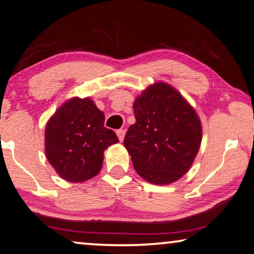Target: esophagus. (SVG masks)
Here are the masks:
<instances>
[{
    "label": "esophagus",
    "mask_w": 254,
    "mask_h": 254,
    "mask_svg": "<svg viewBox=\"0 0 254 254\" xmlns=\"http://www.w3.org/2000/svg\"><path fill=\"white\" fill-rule=\"evenodd\" d=\"M116 133H117V137H119V140L123 141L124 135H126V130H123V128H120V130L116 131Z\"/></svg>",
    "instance_id": "obj_1"
}]
</instances>
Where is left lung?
<instances>
[{
  "label": "left lung",
  "mask_w": 254,
  "mask_h": 254,
  "mask_svg": "<svg viewBox=\"0 0 254 254\" xmlns=\"http://www.w3.org/2000/svg\"><path fill=\"white\" fill-rule=\"evenodd\" d=\"M135 123L124 146L139 176L149 183H174L187 174L201 144V123L180 92L166 83L151 85L135 98Z\"/></svg>",
  "instance_id": "1"
}]
</instances>
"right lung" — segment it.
<instances>
[{
  "label": "right lung",
  "instance_id": "add662e5",
  "mask_svg": "<svg viewBox=\"0 0 254 254\" xmlns=\"http://www.w3.org/2000/svg\"><path fill=\"white\" fill-rule=\"evenodd\" d=\"M103 124L105 114L90 98L70 99L49 119L46 156L60 177L80 183L99 174L105 149L119 142L115 132Z\"/></svg>",
  "mask_w": 254,
  "mask_h": 254
}]
</instances>
